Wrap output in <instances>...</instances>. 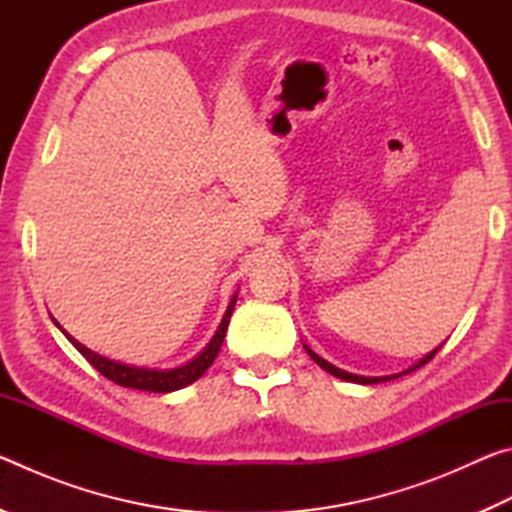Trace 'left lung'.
Returning a JSON list of instances; mask_svg holds the SVG:
<instances>
[{
    "label": "left lung",
    "mask_w": 512,
    "mask_h": 512,
    "mask_svg": "<svg viewBox=\"0 0 512 512\" xmlns=\"http://www.w3.org/2000/svg\"><path fill=\"white\" fill-rule=\"evenodd\" d=\"M438 350H440V348H436V350H433V352H429L427 357H424L420 363H415V366H413L411 370H415V368L424 366V363H429L433 357H436ZM307 352H309V357L314 359L320 368H323V370H327V372H329V375H334V377H339V379H345V381H354V384H379V381H386V379H391V377H359V375H352V372H345V370H341V368L332 366V363L325 361L323 357H318V354H316L314 350H309V348H307ZM411 370H409V372H411ZM393 379H395V377H393Z\"/></svg>",
    "instance_id": "obj_1"
}]
</instances>
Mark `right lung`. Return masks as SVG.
I'll return each mask as SVG.
<instances>
[{
    "label": "right lung",
    "instance_id": "add662e5",
    "mask_svg": "<svg viewBox=\"0 0 512 512\" xmlns=\"http://www.w3.org/2000/svg\"><path fill=\"white\" fill-rule=\"evenodd\" d=\"M235 302L237 298L230 302L228 311H225V316L221 320L219 329H216L214 339L207 343V348L198 354L196 359H192L185 366L180 368H173V370H149V368H135V366H126V363H119V361H112L101 357V354L92 352L90 348H85L76 339H72L67 332H63L69 343L74 345L76 350H79L85 359H88L94 368H97L103 377H108L110 381H115V384L124 386V388H137V391H149V393H171V391H178V388H185L189 384H194V381L203 375V372L212 366L216 354H219L223 339H225V329H228L230 323V316H232V309H235ZM60 327V325H58Z\"/></svg>",
    "mask_w": 512,
    "mask_h": 512
}]
</instances>
